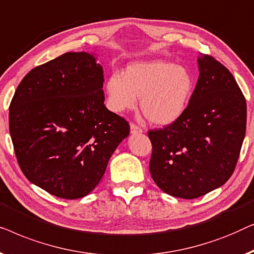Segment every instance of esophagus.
I'll return each mask as SVG.
<instances>
[{"instance_id": "1", "label": "esophagus", "mask_w": 254, "mask_h": 254, "mask_svg": "<svg viewBox=\"0 0 254 254\" xmlns=\"http://www.w3.org/2000/svg\"><path fill=\"white\" fill-rule=\"evenodd\" d=\"M130 127H131V133H132V134L141 133V132H142V128H141L140 127H138L137 124H134V123H131Z\"/></svg>"}]
</instances>
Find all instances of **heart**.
I'll return each mask as SVG.
<instances>
[{
    "label": "heart",
    "mask_w": 254,
    "mask_h": 254,
    "mask_svg": "<svg viewBox=\"0 0 254 254\" xmlns=\"http://www.w3.org/2000/svg\"><path fill=\"white\" fill-rule=\"evenodd\" d=\"M193 86L187 67L164 61L130 64L123 76L113 73L106 83L114 112L133 109L140 96L142 114L155 126H168L183 115Z\"/></svg>",
    "instance_id": "b5f03b06"
}]
</instances>
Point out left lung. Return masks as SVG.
I'll return each mask as SVG.
<instances>
[{"label":"left lung","instance_id":"1","mask_svg":"<svg viewBox=\"0 0 254 254\" xmlns=\"http://www.w3.org/2000/svg\"><path fill=\"white\" fill-rule=\"evenodd\" d=\"M199 78L180 119L148 130L149 173L166 193L194 199L233 175L246 130V101L229 70L200 54Z\"/></svg>","mask_w":254,"mask_h":254}]
</instances>
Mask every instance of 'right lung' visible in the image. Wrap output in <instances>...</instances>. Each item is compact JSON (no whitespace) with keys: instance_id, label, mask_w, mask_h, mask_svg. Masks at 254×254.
<instances>
[{"instance_id":"obj_1","label":"right lung","mask_w":254,"mask_h":254,"mask_svg":"<svg viewBox=\"0 0 254 254\" xmlns=\"http://www.w3.org/2000/svg\"><path fill=\"white\" fill-rule=\"evenodd\" d=\"M102 66L65 53L32 69L9 107V130L23 174L48 193L78 199L99 184L128 122L106 108Z\"/></svg>"}]
</instances>
